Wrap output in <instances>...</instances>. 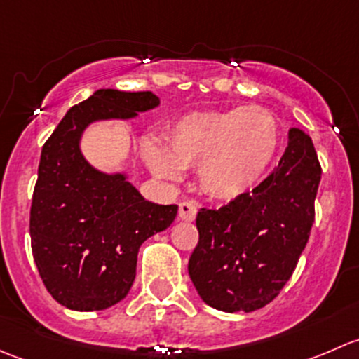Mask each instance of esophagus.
<instances>
[{
    "mask_svg": "<svg viewBox=\"0 0 359 359\" xmlns=\"http://www.w3.org/2000/svg\"><path fill=\"white\" fill-rule=\"evenodd\" d=\"M196 217V206L191 201H182L179 203V219L186 220V222H191Z\"/></svg>",
    "mask_w": 359,
    "mask_h": 359,
    "instance_id": "esophagus-1",
    "label": "esophagus"
}]
</instances>
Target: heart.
<instances>
[{
	"mask_svg": "<svg viewBox=\"0 0 359 359\" xmlns=\"http://www.w3.org/2000/svg\"><path fill=\"white\" fill-rule=\"evenodd\" d=\"M281 128L276 116L260 106L189 112L172 123L166 149L151 142V168L177 179L198 165L201 189L219 201H240L259 189L276 161Z\"/></svg>",
	"mask_w": 359,
	"mask_h": 359,
	"instance_id": "1",
	"label": "heart"
}]
</instances>
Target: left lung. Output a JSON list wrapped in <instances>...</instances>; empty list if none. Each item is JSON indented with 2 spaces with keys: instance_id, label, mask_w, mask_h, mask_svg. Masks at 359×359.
<instances>
[{
  "instance_id": "left-lung-1",
  "label": "left lung",
  "mask_w": 359,
  "mask_h": 359,
  "mask_svg": "<svg viewBox=\"0 0 359 359\" xmlns=\"http://www.w3.org/2000/svg\"><path fill=\"white\" fill-rule=\"evenodd\" d=\"M320 180L313 140L290 128L285 154L255 193L198 212L200 241L187 269L203 302L252 313L278 297L309 240Z\"/></svg>"
}]
</instances>
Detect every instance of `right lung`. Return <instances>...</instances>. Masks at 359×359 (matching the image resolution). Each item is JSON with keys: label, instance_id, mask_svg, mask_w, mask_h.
<instances>
[{"label": "right lung", "instance_id": "add662e5", "mask_svg": "<svg viewBox=\"0 0 359 359\" xmlns=\"http://www.w3.org/2000/svg\"><path fill=\"white\" fill-rule=\"evenodd\" d=\"M158 106L153 92L97 90L43 146L29 220L32 257L46 290L67 309L102 311L125 299L140 245L175 219L179 206L144 200L125 173L93 168L79 147L90 123Z\"/></svg>", "mask_w": 359, "mask_h": 359}]
</instances>
